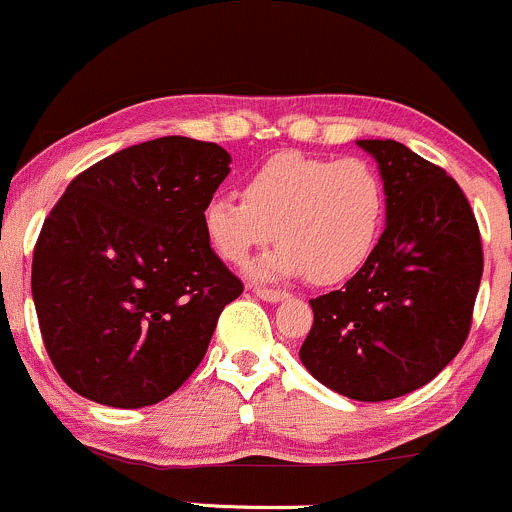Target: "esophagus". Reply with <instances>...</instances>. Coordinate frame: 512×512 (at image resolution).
Masks as SVG:
<instances>
[{"instance_id": "34e87169", "label": "esophagus", "mask_w": 512, "mask_h": 512, "mask_svg": "<svg viewBox=\"0 0 512 512\" xmlns=\"http://www.w3.org/2000/svg\"><path fill=\"white\" fill-rule=\"evenodd\" d=\"M254 293L258 298H263V301H271V303H276V301H283V298H288V293L286 291H281V288H266V286H256L254 288Z\"/></svg>"}]
</instances>
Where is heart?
I'll list each match as a JSON object with an SVG mask.
<instances>
[{
    "mask_svg": "<svg viewBox=\"0 0 512 512\" xmlns=\"http://www.w3.org/2000/svg\"><path fill=\"white\" fill-rule=\"evenodd\" d=\"M386 211V186L368 161L281 151L246 176L241 199L211 196L201 229L229 263H244L276 234L281 246L258 263L261 276H308L333 286L366 266Z\"/></svg>",
    "mask_w": 512,
    "mask_h": 512,
    "instance_id": "b5f03b06",
    "label": "heart"
}]
</instances>
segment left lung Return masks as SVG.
<instances>
[{
  "instance_id": "left-lung-1",
  "label": "left lung",
  "mask_w": 512,
  "mask_h": 512,
  "mask_svg": "<svg viewBox=\"0 0 512 512\" xmlns=\"http://www.w3.org/2000/svg\"><path fill=\"white\" fill-rule=\"evenodd\" d=\"M381 169L386 231L366 266L313 298L301 356L353 401H391L433 381L463 348L483 276V244L463 189L393 139L358 141Z\"/></svg>"
}]
</instances>
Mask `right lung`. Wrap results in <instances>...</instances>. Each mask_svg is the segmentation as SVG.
Wrapping results in <instances>:
<instances>
[{"mask_svg": "<svg viewBox=\"0 0 512 512\" xmlns=\"http://www.w3.org/2000/svg\"><path fill=\"white\" fill-rule=\"evenodd\" d=\"M229 164L219 144L161 136L96 161L49 211L32 296L44 348L79 396L154 406L206 356L244 291L201 229Z\"/></svg>", "mask_w": 512, "mask_h": 512, "instance_id": "right-lung-1", "label": "right lung"}]
</instances>
